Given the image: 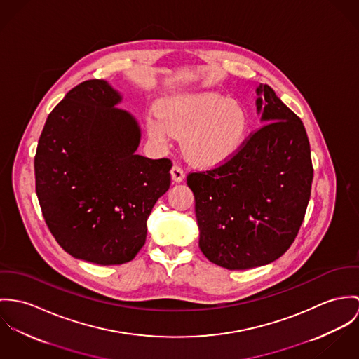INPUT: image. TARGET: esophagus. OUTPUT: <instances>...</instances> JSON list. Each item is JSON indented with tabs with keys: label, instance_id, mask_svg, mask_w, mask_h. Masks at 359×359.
Segmentation results:
<instances>
[{
	"label": "esophagus",
	"instance_id": "1",
	"mask_svg": "<svg viewBox=\"0 0 359 359\" xmlns=\"http://www.w3.org/2000/svg\"><path fill=\"white\" fill-rule=\"evenodd\" d=\"M170 176H172V180H173V182L180 183V182L184 180L186 173H184V170H183L179 165H173L172 169H170Z\"/></svg>",
	"mask_w": 359,
	"mask_h": 359
}]
</instances>
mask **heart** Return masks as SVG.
Wrapping results in <instances>:
<instances>
[{"mask_svg": "<svg viewBox=\"0 0 359 359\" xmlns=\"http://www.w3.org/2000/svg\"><path fill=\"white\" fill-rule=\"evenodd\" d=\"M158 111L147 116L149 136L158 144L168 143L173 135L184 136L187 157L205 166L230 160L249 128L246 109L217 92L177 93L163 99Z\"/></svg>", "mask_w": 359, "mask_h": 359, "instance_id": "1", "label": "heart"}]
</instances>
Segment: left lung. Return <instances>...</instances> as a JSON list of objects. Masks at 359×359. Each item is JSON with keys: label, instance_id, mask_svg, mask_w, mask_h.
<instances>
[{"label": "left lung", "instance_id": "left-lung-1", "mask_svg": "<svg viewBox=\"0 0 359 359\" xmlns=\"http://www.w3.org/2000/svg\"><path fill=\"white\" fill-rule=\"evenodd\" d=\"M260 126L226 163L187 176L199 248L229 270L266 266L296 238L311 196L313 162L302 120L276 92L256 89Z\"/></svg>", "mask_w": 359, "mask_h": 359}]
</instances>
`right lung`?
Wrapping results in <instances>:
<instances>
[{
    "mask_svg": "<svg viewBox=\"0 0 359 359\" xmlns=\"http://www.w3.org/2000/svg\"><path fill=\"white\" fill-rule=\"evenodd\" d=\"M121 100L107 81L81 82L48 116L34 158L52 236L73 257L100 266L137 255L153 206L170 186V160L136 154L142 130L117 109Z\"/></svg>",
    "mask_w": 359,
    "mask_h": 359,
    "instance_id": "add662e5",
    "label": "right lung"
}]
</instances>
